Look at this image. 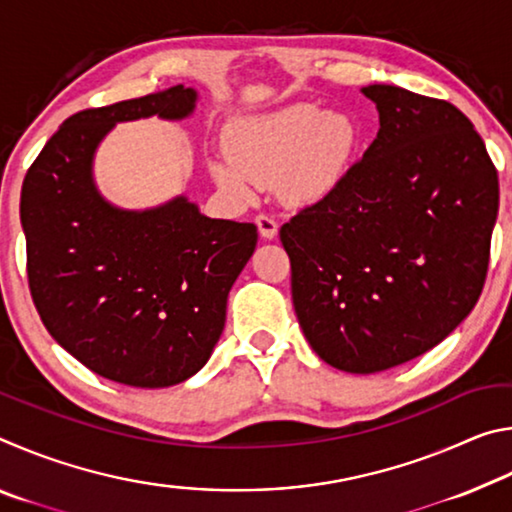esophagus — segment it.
<instances>
[{
  "label": "esophagus",
  "instance_id": "esophagus-1",
  "mask_svg": "<svg viewBox=\"0 0 512 512\" xmlns=\"http://www.w3.org/2000/svg\"><path fill=\"white\" fill-rule=\"evenodd\" d=\"M255 223L259 228V235H262L264 239H275L277 235V221L273 219L271 214H257L255 216Z\"/></svg>",
  "mask_w": 512,
  "mask_h": 512
}]
</instances>
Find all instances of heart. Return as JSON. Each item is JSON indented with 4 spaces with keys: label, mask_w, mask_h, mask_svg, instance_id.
<instances>
[{
    "label": "heart",
    "mask_w": 512,
    "mask_h": 512,
    "mask_svg": "<svg viewBox=\"0 0 512 512\" xmlns=\"http://www.w3.org/2000/svg\"><path fill=\"white\" fill-rule=\"evenodd\" d=\"M230 146L235 160L225 155L212 160L225 192L250 198L259 185L280 183L287 201L307 205L341 183L357 146V128L343 112H323L316 103H291L241 121Z\"/></svg>",
    "instance_id": "obj_1"
}]
</instances>
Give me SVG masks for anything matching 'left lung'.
<instances>
[{
    "label": "left lung",
    "instance_id": "obj_1",
    "mask_svg": "<svg viewBox=\"0 0 512 512\" xmlns=\"http://www.w3.org/2000/svg\"><path fill=\"white\" fill-rule=\"evenodd\" d=\"M379 112L363 158L280 228L305 339L370 375L420 357L483 291L499 178L461 110L397 85L361 88Z\"/></svg>",
    "mask_w": 512,
    "mask_h": 512
}]
</instances>
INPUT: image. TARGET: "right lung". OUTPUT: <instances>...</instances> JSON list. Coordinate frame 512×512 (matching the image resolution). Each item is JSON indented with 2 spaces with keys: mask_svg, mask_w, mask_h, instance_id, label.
I'll return each instance as SVG.
<instances>
[{
  "mask_svg": "<svg viewBox=\"0 0 512 512\" xmlns=\"http://www.w3.org/2000/svg\"><path fill=\"white\" fill-rule=\"evenodd\" d=\"M185 85L63 121L22 183L33 305L47 332L85 368L133 388H167L201 370L225 325L232 284L257 246L253 223L210 219L185 196L119 210L92 178L112 126L185 119Z\"/></svg>",
  "mask_w": 512,
  "mask_h": 512,
  "instance_id": "right-lung-1",
  "label": "right lung"
}]
</instances>
